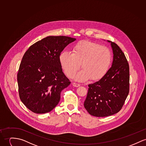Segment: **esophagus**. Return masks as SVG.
<instances>
[{
    "label": "esophagus",
    "instance_id": "34e87169",
    "mask_svg": "<svg viewBox=\"0 0 146 146\" xmlns=\"http://www.w3.org/2000/svg\"><path fill=\"white\" fill-rule=\"evenodd\" d=\"M72 85L75 87H78L80 86V84H77V83H72Z\"/></svg>",
    "mask_w": 146,
    "mask_h": 146
}]
</instances>
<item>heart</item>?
I'll return each instance as SVG.
<instances>
[{
	"mask_svg": "<svg viewBox=\"0 0 146 146\" xmlns=\"http://www.w3.org/2000/svg\"><path fill=\"white\" fill-rule=\"evenodd\" d=\"M112 60V53L108 48L88 40L78 43L73 49V53L64 51L59 56L60 65L69 77L74 76L82 64L83 70L75 77L79 82L102 78L108 72Z\"/></svg>",
	"mask_w": 146,
	"mask_h": 146,
	"instance_id": "heart-1",
	"label": "heart"
}]
</instances>
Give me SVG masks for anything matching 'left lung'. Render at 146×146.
Listing matches in <instances>:
<instances>
[{
  "instance_id": "left-lung-1",
  "label": "left lung",
  "mask_w": 146,
  "mask_h": 146,
  "mask_svg": "<svg viewBox=\"0 0 146 146\" xmlns=\"http://www.w3.org/2000/svg\"><path fill=\"white\" fill-rule=\"evenodd\" d=\"M112 67L98 80L88 85L84 108L90 115L103 117L120 111L129 91V67L123 52L115 43Z\"/></svg>"
}]
</instances>
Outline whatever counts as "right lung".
Returning <instances> with one entry per match:
<instances>
[{
	"label": "right lung",
	"instance_id": "obj_1",
	"mask_svg": "<svg viewBox=\"0 0 146 146\" xmlns=\"http://www.w3.org/2000/svg\"><path fill=\"white\" fill-rule=\"evenodd\" d=\"M66 36H49L25 52L17 74L19 95L23 104L35 113L49 112L58 104L62 90L70 82L64 75L59 56L76 40Z\"/></svg>",
	"mask_w": 146,
	"mask_h": 146
}]
</instances>
